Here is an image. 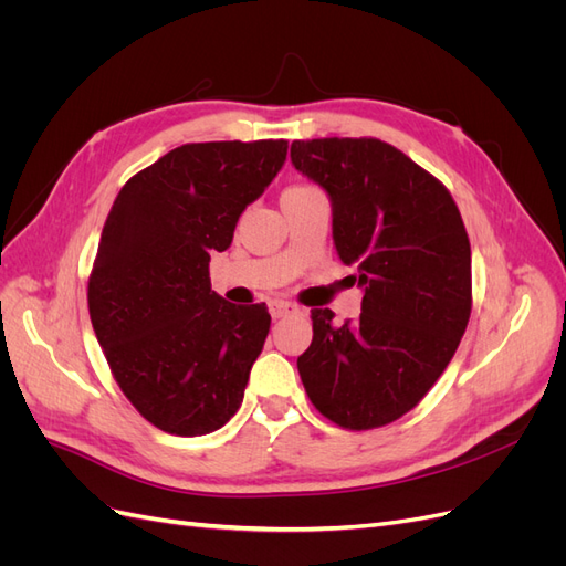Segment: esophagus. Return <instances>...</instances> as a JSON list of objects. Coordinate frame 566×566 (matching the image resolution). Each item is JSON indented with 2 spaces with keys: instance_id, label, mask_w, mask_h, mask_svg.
<instances>
[{
  "instance_id": "esophagus-1",
  "label": "esophagus",
  "mask_w": 566,
  "mask_h": 566,
  "mask_svg": "<svg viewBox=\"0 0 566 566\" xmlns=\"http://www.w3.org/2000/svg\"><path fill=\"white\" fill-rule=\"evenodd\" d=\"M293 312H295V306L290 304V302H283V300H271V302H269V314H271L273 318H283V316L293 314Z\"/></svg>"
}]
</instances>
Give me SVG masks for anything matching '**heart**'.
I'll return each mask as SVG.
<instances>
[{"label": "heart", "mask_w": 566, "mask_h": 566, "mask_svg": "<svg viewBox=\"0 0 566 566\" xmlns=\"http://www.w3.org/2000/svg\"><path fill=\"white\" fill-rule=\"evenodd\" d=\"M306 186H293V188H287V191H304Z\"/></svg>", "instance_id": "heart-1"}]
</instances>
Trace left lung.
<instances>
[{
    "instance_id": "1",
    "label": "left lung",
    "mask_w": 566,
    "mask_h": 566,
    "mask_svg": "<svg viewBox=\"0 0 566 566\" xmlns=\"http://www.w3.org/2000/svg\"><path fill=\"white\" fill-rule=\"evenodd\" d=\"M297 172L331 198L333 243L364 290L361 316L314 310L297 358L321 413L373 430L418 406L447 370L472 310V254L451 193L380 139L293 142Z\"/></svg>"
}]
</instances>
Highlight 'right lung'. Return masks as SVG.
I'll return each mask as SVG.
<instances>
[{"label":"right lung","mask_w":566,"mask_h":566,"mask_svg":"<svg viewBox=\"0 0 566 566\" xmlns=\"http://www.w3.org/2000/svg\"><path fill=\"white\" fill-rule=\"evenodd\" d=\"M287 142L169 150L117 193L90 276V316L119 389L163 432L200 437L241 408L262 354L266 304L210 285L250 202L281 172Z\"/></svg>","instance_id":"obj_1"}]
</instances>
